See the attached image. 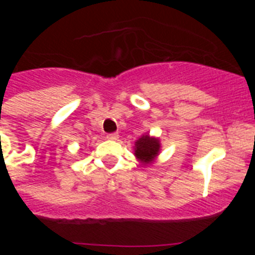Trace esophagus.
<instances>
[{
  "instance_id": "obj_1",
  "label": "esophagus",
  "mask_w": 255,
  "mask_h": 255,
  "mask_svg": "<svg viewBox=\"0 0 255 255\" xmlns=\"http://www.w3.org/2000/svg\"><path fill=\"white\" fill-rule=\"evenodd\" d=\"M107 139L117 140L118 139V133H110V134H107Z\"/></svg>"
}]
</instances>
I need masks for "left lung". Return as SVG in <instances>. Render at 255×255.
<instances>
[{
	"instance_id": "1",
	"label": "left lung",
	"mask_w": 255,
	"mask_h": 255,
	"mask_svg": "<svg viewBox=\"0 0 255 255\" xmlns=\"http://www.w3.org/2000/svg\"><path fill=\"white\" fill-rule=\"evenodd\" d=\"M160 144L155 138H150L149 135H143L142 138L135 142V156L143 164H150L159 153Z\"/></svg>"
}]
</instances>
